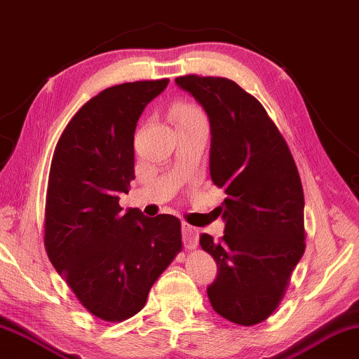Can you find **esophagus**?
<instances>
[{"label":"esophagus","mask_w":359,"mask_h":359,"mask_svg":"<svg viewBox=\"0 0 359 359\" xmlns=\"http://www.w3.org/2000/svg\"><path fill=\"white\" fill-rule=\"evenodd\" d=\"M182 238H184L185 248H195L198 242V229L187 222H182Z\"/></svg>","instance_id":"1"}]
</instances>
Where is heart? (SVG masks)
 Here are the masks:
<instances>
[{
	"label": "heart",
	"mask_w": 359,
	"mask_h": 359,
	"mask_svg": "<svg viewBox=\"0 0 359 359\" xmlns=\"http://www.w3.org/2000/svg\"><path fill=\"white\" fill-rule=\"evenodd\" d=\"M174 117L175 121H187V119H200V117H205L203 116V112L195 108V106H190V104H180L177 108L174 109Z\"/></svg>",
	"instance_id": "obj_1"
}]
</instances>
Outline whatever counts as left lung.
<instances>
[{"instance_id": "1", "label": "left lung", "mask_w": 359, "mask_h": 359, "mask_svg": "<svg viewBox=\"0 0 359 359\" xmlns=\"http://www.w3.org/2000/svg\"><path fill=\"white\" fill-rule=\"evenodd\" d=\"M203 106L211 126L210 172L227 198L217 208L219 242L201 233L217 264L208 298L240 325L263 323L279 306L304 253V196L285 140L263 104L233 80L175 79Z\"/></svg>"}]
</instances>
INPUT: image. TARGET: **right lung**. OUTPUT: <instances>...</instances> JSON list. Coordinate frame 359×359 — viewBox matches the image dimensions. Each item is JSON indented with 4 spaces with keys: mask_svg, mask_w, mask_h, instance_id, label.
Segmentation results:
<instances>
[{
    "mask_svg": "<svg viewBox=\"0 0 359 359\" xmlns=\"http://www.w3.org/2000/svg\"><path fill=\"white\" fill-rule=\"evenodd\" d=\"M169 80L114 85L72 117L53 154L46 190L45 248L88 313L119 323L145 306L149 288L182 250L170 214L124 212L133 170V133L143 109Z\"/></svg>",
    "mask_w": 359,
    "mask_h": 359,
    "instance_id": "add662e5",
    "label": "right lung"
}]
</instances>
